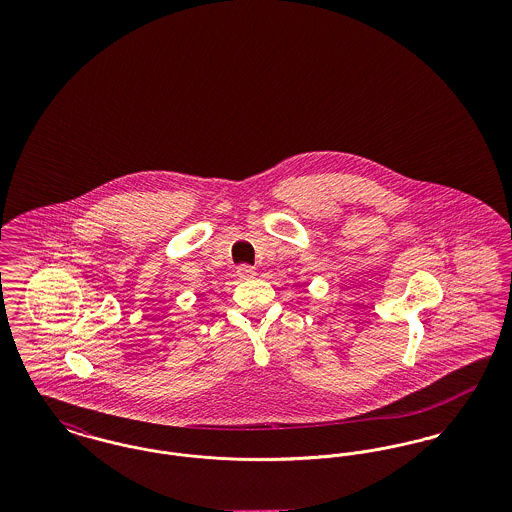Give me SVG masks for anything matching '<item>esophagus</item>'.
Returning a JSON list of instances; mask_svg holds the SVG:
<instances>
[{
  "mask_svg": "<svg viewBox=\"0 0 512 512\" xmlns=\"http://www.w3.org/2000/svg\"><path fill=\"white\" fill-rule=\"evenodd\" d=\"M238 276H240V278H244V280H249V278H255V276H257V270L253 267H247V265H244V267L238 268Z\"/></svg>",
  "mask_w": 512,
  "mask_h": 512,
  "instance_id": "1",
  "label": "esophagus"
}]
</instances>
